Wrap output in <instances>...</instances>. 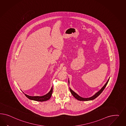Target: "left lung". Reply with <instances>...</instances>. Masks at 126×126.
Here are the masks:
<instances>
[{"label": "left lung", "instance_id": "1", "mask_svg": "<svg viewBox=\"0 0 126 126\" xmlns=\"http://www.w3.org/2000/svg\"><path fill=\"white\" fill-rule=\"evenodd\" d=\"M110 79V78L107 81V82L106 83V84H105L104 85L103 87L102 88H101L100 89V90H99V91L98 92H97L95 94H94L93 96H92L90 97H88V98H84V97H82L81 96H80L78 94H77L76 92L73 91V90L71 89L70 88H69L70 89V92L71 93V94L73 95V96L76 98V99L79 100V101H91V100H93L94 99H95V98H96L98 95H100V94L103 92L104 89L105 88V87L106 86L107 84L109 82V80ZM68 83L69 84V79H68Z\"/></svg>", "mask_w": 126, "mask_h": 126}]
</instances>
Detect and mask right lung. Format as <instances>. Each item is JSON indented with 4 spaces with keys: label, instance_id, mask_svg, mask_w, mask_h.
Masks as SVG:
<instances>
[{
    "label": "right lung",
    "instance_id": "add662e5",
    "mask_svg": "<svg viewBox=\"0 0 126 126\" xmlns=\"http://www.w3.org/2000/svg\"><path fill=\"white\" fill-rule=\"evenodd\" d=\"M52 93H53V87H52V88L48 93H47L46 95H42V96H30V95H28L26 94H24V93H23L25 94V95L27 98H28L30 100L38 101V102H43V101H46L49 100L52 95Z\"/></svg>",
    "mask_w": 126,
    "mask_h": 126
}]
</instances>
